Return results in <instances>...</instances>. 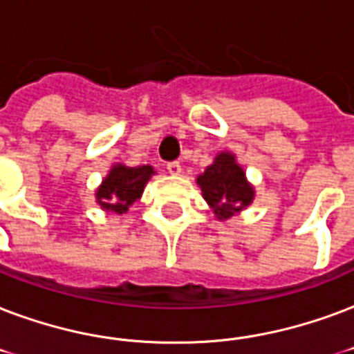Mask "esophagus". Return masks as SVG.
Here are the masks:
<instances>
[{
	"mask_svg": "<svg viewBox=\"0 0 354 354\" xmlns=\"http://www.w3.org/2000/svg\"><path fill=\"white\" fill-rule=\"evenodd\" d=\"M166 168H168V174L169 175H179L180 171H183V168H180L179 162H169L168 166H166Z\"/></svg>",
	"mask_w": 354,
	"mask_h": 354,
	"instance_id": "obj_1",
	"label": "esophagus"
}]
</instances>
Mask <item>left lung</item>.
Segmentation results:
<instances>
[{
    "instance_id": "8db88e82",
    "label": "left lung",
    "mask_w": 354,
    "mask_h": 354,
    "mask_svg": "<svg viewBox=\"0 0 354 354\" xmlns=\"http://www.w3.org/2000/svg\"><path fill=\"white\" fill-rule=\"evenodd\" d=\"M197 186L216 220L227 221L248 208L254 199V186L238 164L236 155L220 151L212 164H208L201 175H197Z\"/></svg>"
}]
</instances>
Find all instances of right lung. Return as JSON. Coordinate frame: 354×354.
I'll return each mask as SVG.
<instances>
[{"instance_id":"obj_1","label":"right lung","mask_w":354,"mask_h":354,"mask_svg":"<svg viewBox=\"0 0 354 354\" xmlns=\"http://www.w3.org/2000/svg\"><path fill=\"white\" fill-rule=\"evenodd\" d=\"M155 174L157 171L149 164L134 168L120 162L112 164L109 174L95 188V203L105 212L125 214L129 207L142 197L144 188Z\"/></svg>"}]
</instances>
